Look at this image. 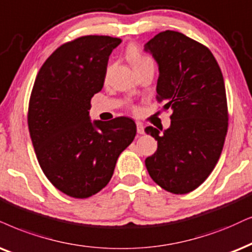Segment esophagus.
I'll list each match as a JSON object with an SVG mask.
<instances>
[{"mask_svg": "<svg viewBox=\"0 0 252 252\" xmlns=\"http://www.w3.org/2000/svg\"><path fill=\"white\" fill-rule=\"evenodd\" d=\"M136 126H137V133L143 135V133H144V126H143V124L139 122H136Z\"/></svg>", "mask_w": 252, "mask_h": 252, "instance_id": "esophagus-1", "label": "esophagus"}]
</instances>
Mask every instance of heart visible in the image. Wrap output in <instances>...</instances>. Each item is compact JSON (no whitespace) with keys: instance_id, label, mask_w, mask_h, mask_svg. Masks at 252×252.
<instances>
[{"instance_id":"b5f03b06","label":"heart","mask_w":252,"mask_h":252,"mask_svg":"<svg viewBox=\"0 0 252 252\" xmlns=\"http://www.w3.org/2000/svg\"><path fill=\"white\" fill-rule=\"evenodd\" d=\"M126 58L131 63L133 69L141 67V66L148 65V63H154L152 59L142 52L136 45H130L126 50Z\"/></svg>"}]
</instances>
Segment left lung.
Here are the masks:
<instances>
[{
    "mask_svg": "<svg viewBox=\"0 0 252 252\" xmlns=\"http://www.w3.org/2000/svg\"><path fill=\"white\" fill-rule=\"evenodd\" d=\"M144 50L159 66L156 98L172 109L163 133L145 129L158 144L145 159L146 170L167 192L189 193L212 173L223 149L229 119L223 75L208 47L178 31L158 33Z\"/></svg>",
    "mask_w": 252,
    "mask_h": 252,
    "instance_id": "obj_1",
    "label": "left lung"
}]
</instances>
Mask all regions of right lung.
Returning <instances> with one entry per match:
<instances>
[{
    "instance_id": "add662e5",
    "label": "right lung",
    "mask_w": 252,
    "mask_h": 252,
    "mask_svg": "<svg viewBox=\"0 0 252 252\" xmlns=\"http://www.w3.org/2000/svg\"><path fill=\"white\" fill-rule=\"evenodd\" d=\"M121 41L91 34L63 44L43 63L31 91L28 126L38 163L56 189L75 199L107 186L136 136L129 117L89 121L91 100L102 89L108 59Z\"/></svg>"
}]
</instances>
